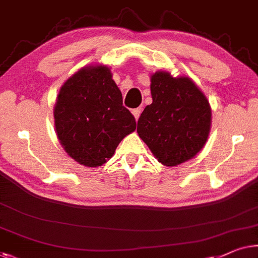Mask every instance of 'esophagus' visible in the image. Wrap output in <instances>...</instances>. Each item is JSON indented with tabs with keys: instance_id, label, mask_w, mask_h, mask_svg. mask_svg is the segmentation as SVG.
Instances as JSON below:
<instances>
[{
	"instance_id": "obj_1",
	"label": "esophagus",
	"mask_w": 258,
	"mask_h": 258,
	"mask_svg": "<svg viewBox=\"0 0 258 258\" xmlns=\"http://www.w3.org/2000/svg\"><path fill=\"white\" fill-rule=\"evenodd\" d=\"M141 111H142V108H135V109H133V115L134 117H135V120L137 121L138 118H140V115H141Z\"/></svg>"
}]
</instances>
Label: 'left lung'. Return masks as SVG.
I'll return each mask as SVG.
<instances>
[{
  "label": "left lung",
  "instance_id": "left-lung-1",
  "mask_svg": "<svg viewBox=\"0 0 258 258\" xmlns=\"http://www.w3.org/2000/svg\"><path fill=\"white\" fill-rule=\"evenodd\" d=\"M152 103L137 122V133L163 165L192 159L210 135V102L188 77L158 71L151 76Z\"/></svg>",
  "mask_w": 258,
  "mask_h": 258
}]
</instances>
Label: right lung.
I'll list each match as a JSON object with an SVG mask.
<instances>
[{
  "instance_id": "1",
  "label": "right lung",
  "mask_w": 258,
  "mask_h": 258,
  "mask_svg": "<svg viewBox=\"0 0 258 258\" xmlns=\"http://www.w3.org/2000/svg\"><path fill=\"white\" fill-rule=\"evenodd\" d=\"M53 115L64 150L88 167L107 163L123 138L136 129L135 117L123 106L122 93L106 65L84 67L69 78Z\"/></svg>"
}]
</instances>
